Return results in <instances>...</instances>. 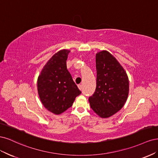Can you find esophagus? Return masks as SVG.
<instances>
[{
    "label": "esophagus",
    "mask_w": 158,
    "mask_h": 158,
    "mask_svg": "<svg viewBox=\"0 0 158 158\" xmlns=\"http://www.w3.org/2000/svg\"><path fill=\"white\" fill-rule=\"evenodd\" d=\"M78 88H79L80 90H82V85H81V84L78 85Z\"/></svg>",
    "instance_id": "obj_1"
}]
</instances>
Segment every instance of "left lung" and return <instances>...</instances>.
I'll list each match as a JSON object with an SVG mask.
<instances>
[{
    "label": "left lung",
    "instance_id": "obj_1",
    "mask_svg": "<svg viewBox=\"0 0 158 158\" xmlns=\"http://www.w3.org/2000/svg\"><path fill=\"white\" fill-rule=\"evenodd\" d=\"M96 88L88 99L93 111L102 118H108L121 109L129 92L128 78L125 69L107 51L95 56Z\"/></svg>",
    "mask_w": 158,
    "mask_h": 158
}]
</instances>
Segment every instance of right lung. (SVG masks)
Wrapping results in <instances>:
<instances>
[{"mask_svg": "<svg viewBox=\"0 0 158 158\" xmlns=\"http://www.w3.org/2000/svg\"><path fill=\"white\" fill-rule=\"evenodd\" d=\"M69 50L58 51L47 61L37 78L41 102L50 112L59 114L70 107L81 94L66 67Z\"/></svg>", "mask_w": 158, "mask_h": 158, "instance_id": "1", "label": "right lung"}]
</instances>
